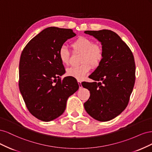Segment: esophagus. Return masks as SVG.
Returning <instances> with one entry per match:
<instances>
[{
  "label": "esophagus",
  "mask_w": 152,
  "mask_h": 152,
  "mask_svg": "<svg viewBox=\"0 0 152 152\" xmlns=\"http://www.w3.org/2000/svg\"><path fill=\"white\" fill-rule=\"evenodd\" d=\"M78 84H79V88H80H80H82V84H81V82H80V81H79V80H78Z\"/></svg>",
  "instance_id": "esophagus-1"
}]
</instances>
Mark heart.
<instances>
[{"instance_id": "heart-1", "label": "heart", "mask_w": 152, "mask_h": 152, "mask_svg": "<svg viewBox=\"0 0 152 152\" xmlns=\"http://www.w3.org/2000/svg\"><path fill=\"white\" fill-rule=\"evenodd\" d=\"M74 51L82 53L80 62L83 63L79 66H71L66 70L68 76L81 80L90 72L91 65L97 67L99 65L103 58V50L99 44H94L91 39L80 37L71 44ZM58 58L63 65H66L70 60V52L65 46H62L58 51Z\"/></svg>"}]
</instances>
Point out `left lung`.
<instances>
[{
    "label": "left lung",
    "mask_w": 152,
    "mask_h": 152,
    "mask_svg": "<svg viewBox=\"0 0 152 152\" xmlns=\"http://www.w3.org/2000/svg\"><path fill=\"white\" fill-rule=\"evenodd\" d=\"M102 43L103 58L89 76L93 82L82 86L90 91L84 108L98 121L112 120L127 107L135 82L136 66L132 53L116 33L109 30L85 31Z\"/></svg>",
    "instance_id": "left-lung-1"
}]
</instances>
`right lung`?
<instances>
[{
  "instance_id": "obj_1",
  "label": "right lung",
  "mask_w": 152,
  "mask_h": 152,
  "mask_svg": "<svg viewBox=\"0 0 152 152\" xmlns=\"http://www.w3.org/2000/svg\"><path fill=\"white\" fill-rule=\"evenodd\" d=\"M76 34L72 29L49 27L26 44L19 65V88L27 109L39 120L49 122L65 112L69 96L79 89L75 78L62 80L65 68L59 49Z\"/></svg>"
}]
</instances>
